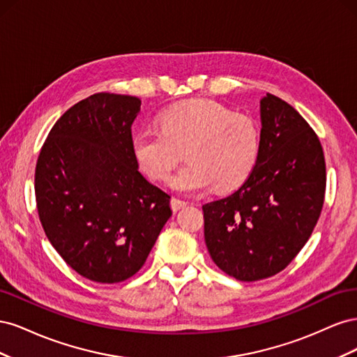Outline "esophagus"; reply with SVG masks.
<instances>
[{
	"label": "esophagus",
	"mask_w": 357,
	"mask_h": 357,
	"mask_svg": "<svg viewBox=\"0 0 357 357\" xmlns=\"http://www.w3.org/2000/svg\"><path fill=\"white\" fill-rule=\"evenodd\" d=\"M188 205V202L186 201H183V199H180V198H171V208L174 210V211H177V210H181V208H185Z\"/></svg>",
	"instance_id": "34e87169"
}]
</instances>
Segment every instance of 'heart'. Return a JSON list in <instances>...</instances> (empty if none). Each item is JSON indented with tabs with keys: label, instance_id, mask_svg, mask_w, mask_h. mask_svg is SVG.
Wrapping results in <instances>:
<instances>
[{
	"label": "heart",
	"instance_id": "heart-1",
	"mask_svg": "<svg viewBox=\"0 0 357 357\" xmlns=\"http://www.w3.org/2000/svg\"><path fill=\"white\" fill-rule=\"evenodd\" d=\"M160 129L144 128L132 137V155L138 167L164 181L185 158L188 164L169 178L180 192L210 188L232 190L247 180L257 160L261 135L252 117L228 107L195 100L167 109L159 117Z\"/></svg>",
	"mask_w": 357,
	"mask_h": 357
}]
</instances>
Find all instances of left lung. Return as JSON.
<instances>
[{
  "mask_svg": "<svg viewBox=\"0 0 357 357\" xmlns=\"http://www.w3.org/2000/svg\"><path fill=\"white\" fill-rule=\"evenodd\" d=\"M261 122L250 176L232 195L202 205L208 253L240 282L273 277L294 261L320 218L326 189L325 155L305 119L266 93Z\"/></svg>",
  "mask_w": 357,
  "mask_h": 357,
  "instance_id": "1",
  "label": "left lung"
}]
</instances>
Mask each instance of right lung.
Listing matches in <instances>:
<instances>
[{"label": "right lung", "instance_id": "obj_1", "mask_svg": "<svg viewBox=\"0 0 357 357\" xmlns=\"http://www.w3.org/2000/svg\"><path fill=\"white\" fill-rule=\"evenodd\" d=\"M139 107L137 96L91 95L58 119L37 160L43 229L63 261L96 283L132 277L172 214L171 197L132 155Z\"/></svg>", "mask_w": 357, "mask_h": 357}]
</instances>
